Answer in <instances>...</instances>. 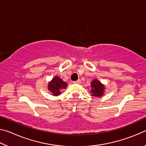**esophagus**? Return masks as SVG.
Returning a JSON list of instances; mask_svg holds the SVG:
<instances>
[{"instance_id":"34e87169","label":"esophagus","mask_w":146,"mask_h":146,"mask_svg":"<svg viewBox=\"0 0 146 146\" xmlns=\"http://www.w3.org/2000/svg\"><path fill=\"white\" fill-rule=\"evenodd\" d=\"M73 83H74V84H80L81 83V80H80V79H78V80L74 81Z\"/></svg>"}]
</instances>
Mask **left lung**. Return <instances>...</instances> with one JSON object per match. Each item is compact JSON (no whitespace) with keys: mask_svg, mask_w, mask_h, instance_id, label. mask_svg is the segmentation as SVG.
<instances>
[{"mask_svg":"<svg viewBox=\"0 0 146 146\" xmlns=\"http://www.w3.org/2000/svg\"><path fill=\"white\" fill-rule=\"evenodd\" d=\"M91 93L93 97H101L104 94V91L106 90L104 84L101 83L98 79H94L91 82Z\"/></svg>","mask_w":146,"mask_h":146,"instance_id":"obj_1","label":"left lung"}]
</instances>
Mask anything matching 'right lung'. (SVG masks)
<instances>
[{"instance_id":"1","label":"right lung","mask_w":146,"mask_h":146,"mask_svg":"<svg viewBox=\"0 0 146 146\" xmlns=\"http://www.w3.org/2000/svg\"><path fill=\"white\" fill-rule=\"evenodd\" d=\"M67 82H64L59 76H55L52 80L48 82V90L50 91L52 95L57 97L61 94V90L67 88Z\"/></svg>"}]
</instances>
